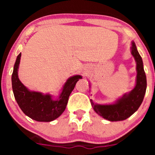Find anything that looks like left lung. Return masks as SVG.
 Listing matches in <instances>:
<instances>
[{
	"label": "left lung",
	"mask_w": 155,
	"mask_h": 155,
	"mask_svg": "<svg viewBox=\"0 0 155 155\" xmlns=\"http://www.w3.org/2000/svg\"><path fill=\"white\" fill-rule=\"evenodd\" d=\"M132 53L136 61V85L129 94L124 95L114 104L97 105L91 102L93 109L97 114L111 122L124 120L138 109L143 100L147 89V77L143 70V61L136 44L132 43Z\"/></svg>",
	"instance_id": "8db88e82"
}]
</instances>
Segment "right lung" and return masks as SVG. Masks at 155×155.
<instances>
[{
	"instance_id": "add662e5",
	"label": "right lung",
	"mask_w": 155,
	"mask_h": 155,
	"mask_svg": "<svg viewBox=\"0 0 155 155\" xmlns=\"http://www.w3.org/2000/svg\"><path fill=\"white\" fill-rule=\"evenodd\" d=\"M21 53L16 60L12 73V82L14 95L19 108L24 114L38 122H51L63 114L66 107L68 97L76 82L81 76L76 75L69 78L63 86V91L58 100H53L51 95L38 92L28 90L18 78V68L20 62Z\"/></svg>"
}]
</instances>
